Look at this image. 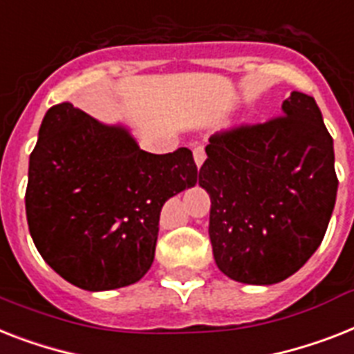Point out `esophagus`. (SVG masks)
<instances>
[{"label": "esophagus", "mask_w": 354, "mask_h": 354, "mask_svg": "<svg viewBox=\"0 0 354 354\" xmlns=\"http://www.w3.org/2000/svg\"><path fill=\"white\" fill-rule=\"evenodd\" d=\"M192 154H194V163H196V167L200 169L203 165V162H205V151H203L202 147H196Z\"/></svg>", "instance_id": "1"}]
</instances>
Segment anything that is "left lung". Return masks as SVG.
Masks as SVG:
<instances>
[{"label":"left lung","instance_id":"left-lung-1","mask_svg":"<svg viewBox=\"0 0 354 354\" xmlns=\"http://www.w3.org/2000/svg\"><path fill=\"white\" fill-rule=\"evenodd\" d=\"M209 142L198 185L211 198L218 269L249 286L286 280L324 240L338 191L333 138L315 97L295 91L277 120Z\"/></svg>","mask_w":354,"mask_h":354}]
</instances>
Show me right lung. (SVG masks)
Wrapping results in <instances>:
<instances>
[{"mask_svg": "<svg viewBox=\"0 0 354 354\" xmlns=\"http://www.w3.org/2000/svg\"><path fill=\"white\" fill-rule=\"evenodd\" d=\"M196 182L187 147L151 154L125 123L59 103L45 112L28 158V231L68 283L120 289L151 269L163 203Z\"/></svg>", "mask_w": 354, "mask_h": 354, "instance_id": "obj_1", "label": "right lung"}]
</instances>
